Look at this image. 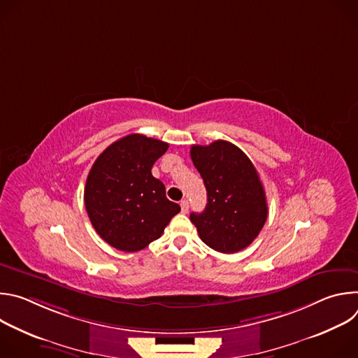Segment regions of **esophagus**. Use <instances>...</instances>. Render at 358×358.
Masks as SVG:
<instances>
[{
  "label": "esophagus",
  "mask_w": 358,
  "mask_h": 358,
  "mask_svg": "<svg viewBox=\"0 0 358 358\" xmlns=\"http://www.w3.org/2000/svg\"><path fill=\"white\" fill-rule=\"evenodd\" d=\"M180 206H181V213L182 214H187L188 213V210H189V203H188V201H181V203H180Z\"/></svg>",
  "instance_id": "obj_1"
}]
</instances>
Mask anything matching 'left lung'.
<instances>
[{
    "label": "left lung",
    "mask_w": 358,
    "mask_h": 358,
    "mask_svg": "<svg viewBox=\"0 0 358 358\" xmlns=\"http://www.w3.org/2000/svg\"><path fill=\"white\" fill-rule=\"evenodd\" d=\"M191 160L207 188V207L191 213L202 242L222 253L249 246L268 218L266 195L259 174L235 144L217 140L191 145Z\"/></svg>",
    "instance_id": "1"
}]
</instances>
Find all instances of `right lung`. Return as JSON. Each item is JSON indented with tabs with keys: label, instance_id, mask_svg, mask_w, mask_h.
I'll return each instance as SVG.
<instances>
[{
	"label": "right lung",
	"instance_id": "add662e5",
	"mask_svg": "<svg viewBox=\"0 0 358 358\" xmlns=\"http://www.w3.org/2000/svg\"><path fill=\"white\" fill-rule=\"evenodd\" d=\"M169 144L129 134L110 144L93 163L85 187V207L94 231L110 246L137 252L164 232L181 208L166 196L151 167Z\"/></svg>",
	"mask_w": 358,
	"mask_h": 358
}]
</instances>
